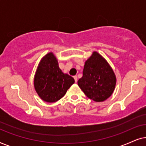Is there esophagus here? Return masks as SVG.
<instances>
[{
	"mask_svg": "<svg viewBox=\"0 0 146 146\" xmlns=\"http://www.w3.org/2000/svg\"><path fill=\"white\" fill-rule=\"evenodd\" d=\"M73 78H74L75 82H77V75H75V76L73 77Z\"/></svg>",
	"mask_w": 146,
	"mask_h": 146,
	"instance_id": "34e87169",
	"label": "esophagus"
}]
</instances>
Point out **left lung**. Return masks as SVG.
I'll list each match as a JSON object with an SVG mask.
<instances>
[{
  "label": "left lung",
  "mask_w": 146,
  "mask_h": 146,
  "mask_svg": "<svg viewBox=\"0 0 146 146\" xmlns=\"http://www.w3.org/2000/svg\"><path fill=\"white\" fill-rule=\"evenodd\" d=\"M77 83L87 98L101 102L111 96L115 87L116 78L106 59L98 53L93 52L85 62L83 77Z\"/></svg>",
  "instance_id": "8db88e82"
}]
</instances>
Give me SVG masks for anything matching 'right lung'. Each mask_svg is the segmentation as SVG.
<instances>
[{
	"label": "right lung",
	"instance_id": "add662e5",
	"mask_svg": "<svg viewBox=\"0 0 146 146\" xmlns=\"http://www.w3.org/2000/svg\"><path fill=\"white\" fill-rule=\"evenodd\" d=\"M74 83L73 77L64 74L60 69L52 53L46 54L40 61L34 79L35 89L38 96L48 103L57 102L63 98Z\"/></svg>",
	"mask_w": 146,
	"mask_h": 146
}]
</instances>
